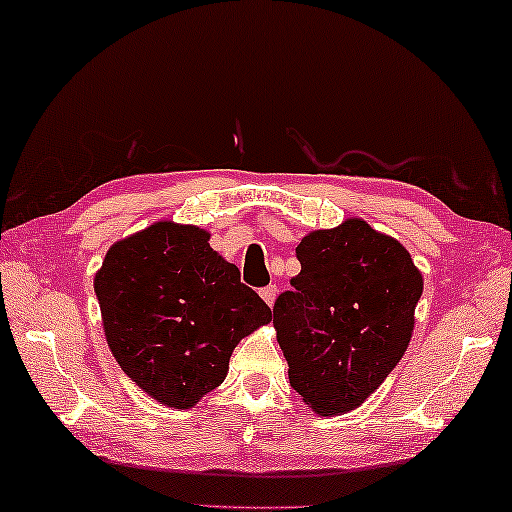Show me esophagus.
<instances>
[{"label": "esophagus", "mask_w": 512, "mask_h": 512, "mask_svg": "<svg viewBox=\"0 0 512 512\" xmlns=\"http://www.w3.org/2000/svg\"><path fill=\"white\" fill-rule=\"evenodd\" d=\"M277 293H279L277 286H265V288H261V297H263V302H265L267 306H274V300H277Z\"/></svg>", "instance_id": "obj_1"}]
</instances>
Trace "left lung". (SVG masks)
<instances>
[{"label":"left lung","instance_id":"8db88e82","mask_svg":"<svg viewBox=\"0 0 512 512\" xmlns=\"http://www.w3.org/2000/svg\"><path fill=\"white\" fill-rule=\"evenodd\" d=\"M274 302L290 387L320 416L359 407L410 345L423 279L410 251L361 219L313 231Z\"/></svg>","mask_w":512,"mask_h":512}]
</instances>
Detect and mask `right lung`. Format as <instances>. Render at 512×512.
Here are the masks:
<instances>
[{"label": "right lung", "instance_id": "1", "mask_svg": "<svg viewBox=\"0 0 512 512\" xmlns=\"http://www.w3.org/2000/svg\"><path fill=\"white\" fill-rule=\"evenodd\" d=\"M208 240L196 226L157 222L116 242L93 281L123 373L176 410L219 387L235 345L272 320Z\"/></svg>", "mask_w": 512, "mask_h": 512}]
</instances>
